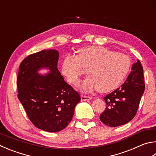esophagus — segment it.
Wrapping results in <instances>:
<instances>
[{
	"label": "esophagus",
	"instance_id": "34e87169",
	"mask_svg": "<svg viewBox=\"0 0 156 156\" xmlns=\"http://www.w3.org/2000/svg\"><path fill=\"white\" fill-rule=\"evenodd\" d=\"M91 99L92 98L90 97V96L81 95V101H88V100H91Z\"/></svg>",
	"mask_w": 156,
	"mask_h": 156
}]
</instances>
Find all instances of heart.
I'll use <instances>...</instances> for the list:
<instances>
[{
	"label": "heart",
	"instance_id": "heart-1",
	"mask_svg": "<svg viewBox=\"0 0 156 156\" xmlns=\"http://www.w3.org/2000/svg\"><path fill=\"white\" fill-rule=\"evenodd\" d=\"M131 66L126 55L105 47L90 46L79 50L78 56L67 55L61 65V72L69 83L77 84L87 69L90 76L82 82L79 89L84 92L98 89L101 93H108L120 86Z\"/></svg>",
	"mask_w": 156,
	"mask_h": 156
}]
</instances>
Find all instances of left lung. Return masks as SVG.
Wrapping results in <instances>:
<instances>
[{
    "mask_svg": "<svg viewBox=\"0 0 156 156\" xmlns=\"http://www.w3.org/2000/svg\"><path fill=\"white\" fill-rule=\"evenodd\" d=\"M145 90L143 68L140 61L132 65V72L121 87L104 98L106 108L100 115L101 121L110 127L128 123L135 117Z\"/></svg>",
    "mask_w": 156,
    "mask_h": 156,
    "instance_id": "8db88e82",
    "label": "left lung"
}]
</instances>
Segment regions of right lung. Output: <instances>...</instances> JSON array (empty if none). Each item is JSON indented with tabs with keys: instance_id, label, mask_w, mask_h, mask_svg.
<instances>
[{
	"instance_id": "add662e5",
	"label": "right lung",
	"mask_w": 156,
	"mask_h": 156,
	"mask_svg": "<svg viewBox=\"0 0 156 156\" xmlns=\"http://www.w3.org/2000/svg\"><path fill=\"white\" fill-rule=\"evenodd\" d=\"M58 52L44 50L30 55L20 65L18 97L28 117L39 129L50 132L61 131L72 119L80 96L64 80L57 68ZM42 67L51 73L38 75Z\"/></svg>"
}]
</instances>
